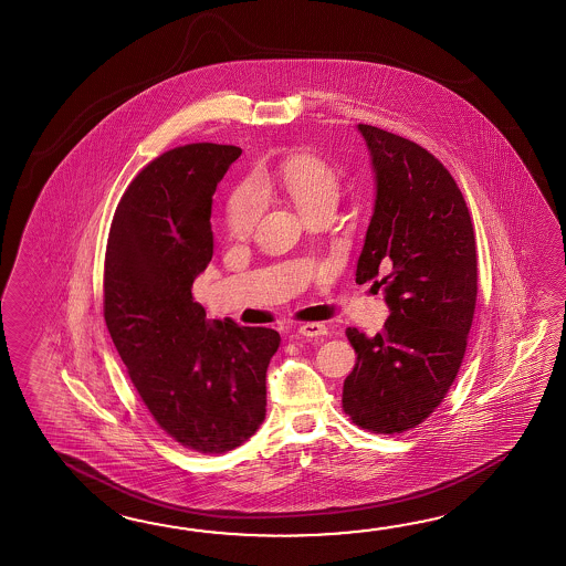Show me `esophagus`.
Returning <instances> with one entry per match:
<instances>
[{
  "instance_id": "obj_1",
  "label": "esophagus",
  "mask_w": 566,
  "mask_h": 566,
  "mask_svg": "<svg viewBox=\"0 0 566 566\" xmlns=\"http://www.w3.org/2000/svg\"><path fill=\"white\" fill-rule=\"evenodd\" d=\"M298 333L302 337H308V339H318V337H325L328 331L323 323H306L298 327Z\"/></svg>"
}]
</instances>
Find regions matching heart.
Returning a JSON list of instances; mask_svg holds the SVG:
<instances>
[{
	"label": "heart",
	"mask_w": 566,
	"mask_h": 566,
	"mask_svg": "<svg viewBox=\"0 0 566 566\" xmlns=\"http://www.w3.org/2000/svg\"><path fill=\"white\" fill-rule=\"evenodd\" d=\"M258 180L268 189L286 192L302 214L313 213L323 205H335L339 195V175L331 164L313 151H292L270 168H264ZM262 197L253 187H239L227 202V227L235 238H245L253 231L262 214Z\"/></svg>",
	"instance_id": "1"
}]
</instances>
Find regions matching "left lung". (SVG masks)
<instances>
[{
	"mask_svg": "<svg viewBox=\"0 0 566 566\" xmlns=\"http://www.w3.org/2000/svg\"><path fill=\"white\" fill-rule=\"evenodd\" d=\"M357 129L376 205L355 282L384 290L390 316L376 337L345 331L357 361L343 410L364 430L400 434L434 412L463 364L478 301L475 235L461 190L430 151L379 127Z\"/></svg>",
	"mask_w": 566,
	"mask_h": 566,
	"instance_id": "obj_1",
	"label": "left lung"
}]
</instances>
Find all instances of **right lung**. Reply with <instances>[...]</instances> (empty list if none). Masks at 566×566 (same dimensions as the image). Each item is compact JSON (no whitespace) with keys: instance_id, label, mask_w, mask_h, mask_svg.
<instances>
[{"instance_id":"1","label":"right lung","mask_w":566,"mask_h":566,"mask_svg":"<svg viewBox=\"0 0 566 566\" xmlns=\"http://www.w3.org/2000/svg\"><path fill=\"white\" fill-rule=\"evenodd\" d=\"M238 146L164 151L127 187L105 250L103 314L127 376L158 427L182 447L221 454L265 418L274 328L209 321L192 282L213 258L211 205Z\"/></svg>"}]
</instances>
